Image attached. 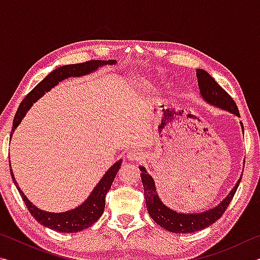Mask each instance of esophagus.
I'll use <instances>...</instances> for the list:
<instances>
[{
    "instance_id": "obj_1",
    "label": "esophagus",
    "mask_w": 260,
    "mask_h": 260,
    "mask_svg": "<svg viewBox=\"0 0 260 260\" xmlns=\"http://www.w3.org/2000/svg\"><path fill=\"white\" fill-rule=\"evenodd\" d=\"M127 158H128V159L132 161L133 160L139 161L140 159H142L143 156L139 150H131L128 153H127Z\"/></svg>"
}]
</instances>
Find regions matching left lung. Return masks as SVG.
Instances as JSON below:
<instances>
[{
    "label": "left lung",
    "instance_id": "8db88e82",
    "mask_svg": "<svg viewBox=\"0 0 260 260\" xmlns=\"http://www.w3.org/2000/svg\"><path fill=\"white\" fill-rule=\"evenodd\" d=\"M196 76L197 80H199L201 95L205 100V102L213 105V107L226 110V111L240 117L239 109H237L234 100L231 98L230 94L225 89H222L218 85L217 81L208 72L202 69H197ZM241 126L242 131H243L242 122ZM140 170L142 172L141 173V180H142L144 199H146L147 209L150 217L153 219V221L157 222L164 230L172 233H179V234L202 231L220 219V217L228 208V205H230L233 197H234L236 189L239 187L242 179L241 177L239 181L236 182L235 187L228 193L226 199L220 202V204L215 206V208L201 213H179L177 211L167 208L165 204H162V202L158 197L155 181H153L152 177L148 174L143 166H140Z\"/></svg>",
    "mask_w": 260,
    "mask_h": 260
}]
</instances>
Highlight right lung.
Instances as JSON below:
<instances>
[{
    "instance_id": "right-lung-1",
    "label": "right lung",
    "mask_w": 260,
    "mask_h": 260,
    "mask_svg": "<svg viewBox=\"0 0 260 260\" xmlns=\"http://www.w3.org/2000/svg\"><path fill=\"white\" fill-rule=\"evenodd\" d=\"M117 61L112 60H88L85 63L80 64H71V65H64L58 69L54 70L48 76L43 79L41 82H39L29 93L26 95V98L20 103L18 110H17L16 116L14 118V124H12L11 129V136L14 134L17 126L20 124V121L25 117L26 112L28 111L32 107L33 103L42 98L47 91H49L52 87L58 85V82L63 81L64 79L71 78V77H82L86 74H89L98 70L100 67L107 64H116ZM10 161V160H9ZM121 160L114 162L108 170V172L103 175V178L100 180L98 186L94 188V190L90 192L88 199L83 202L81 205L78 208L67 211V212L60 213H54V212H47V211H42L38 209L32 202L27 200V197L24 195L23 190H20L17 183L16 179L12 173V170H10L12 181L16 184L17 189L20 193L21 199L25 202L26 206L29 211V213L33 215L34 219L41 225L46 226L50 230H54L56 232L61 233H77L86 230V228L90 227L95 221H98L99 218L102 215L104 208H105V195L111 188V184L113 182L114 178L120 169Z\"/></svg>"
}]
</instances>
